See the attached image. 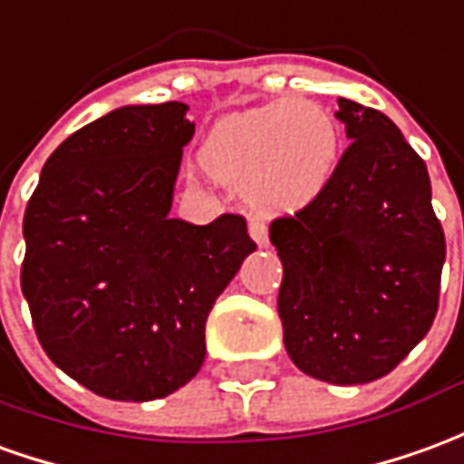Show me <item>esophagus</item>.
<instances>
[{
    "label": "esophagus",
    "instance_id": "obj_1",
    "mask_svg": "<svg viewBox=\"0 0 464 464\" xmlns=\"http://www.w3.org/2000/svg\"><path fill=\"white\" fill-rule=\"evenodd\" d=\"M248 233H251V238H254L258 248H266V246H268V228H266L261 221L248 223Z\"/></svg>",
    "mask_w": 464,
    "mask_h": 464
}]
</instances>
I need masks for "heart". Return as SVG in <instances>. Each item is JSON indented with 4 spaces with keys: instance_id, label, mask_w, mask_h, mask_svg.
Listing matches in <instances>:
<instances>
[{
    "instance_id": "obj_1",
    "label": "heart",
    "mask_w": 464,
    "mask_h": 464,
    "mask_svg": "<svg viewBox=\"0 0 464 464\" xmlns=\"http://www.w3.org/2000/svg\"><path fill=\"white\" fill-rule=\"evenodd\" d=\"M339 125L314 100H274L221 118L198 150L203 173L264 210H301L332 183Z\"/></svg>"
}]
</instances>
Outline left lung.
<instances>
[{
	"label": "left lung",
	"instance_id": "obj_1",
	"mask_svg": "<svg viewBox=\"0 0 464 464\" xmlns=\"http://www.w3.org/2000/svg\"><path fill=\"white\" fill-rule=\"evenodd\" d=\"M349 148L332 183L271 223L291 362L329 384L390 374L435 322L445 233L427 165L384 112L339 97Z\"/></svg>",
	"mask_w": 464,
	"mask_h": 464
}]
</instances>
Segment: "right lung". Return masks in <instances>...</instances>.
Wrapping results in <instances>:
<instances>
[{
    "mask_svg": "<svg viewBox=\"0 0 464 464\" xmlns=\"http://www.w3.org/2000/svg\"><path fill=\"white\" fill-rule=\"evenodd\" d=\"M188 105H125L47 158L24 210L22 294L42 349L100 397L150 401L198 374L206 322L256 251L246 218H170Z\"/></svg>",
    "mask_w": 464,
    "mask_h": 464,
    "instance_id": "right-lung-1",
    "label": "right lung"
}]
</instances>
